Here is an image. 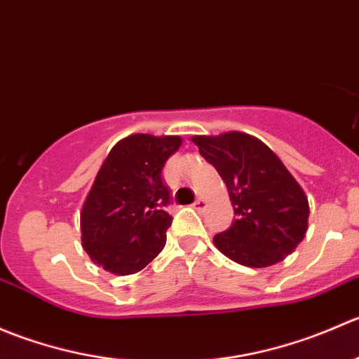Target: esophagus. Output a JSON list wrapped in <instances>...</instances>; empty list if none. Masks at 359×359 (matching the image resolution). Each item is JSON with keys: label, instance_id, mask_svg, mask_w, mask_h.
<instances>
[{"label": "esophagus", "instance_id": "esophagus-1", "mask_svg": "<svg viewBox=\"0 0 359 359\" xmlns=\"http://www.w3.org/2000/svg\"><path fill=\"white\" fill-rule=\"evenodd\" d=\"M194 210H198V212H201V210H205L206 206H208V201L205 200V198H198L196 201H194Z\"/></svg>", "mask_w": 359, "mask_h": 359}]
</instances>
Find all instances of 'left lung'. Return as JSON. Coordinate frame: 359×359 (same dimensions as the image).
I'll use <instances>...</instances> for the list:
<instances>
[{
  "instance_id": "left-lung-1",
  "label": "left lung",
  "mask_w": 359,
  "mask_h": 359,
  "mask_svg": "<svg viewBox=\"0 0 359 359\" xmlns=\"http://www.w3.org/2000/svg\"><path fill=\"white\" fill-rule=\"evenodd\" d=\"M226 182L238 219L213 243L247 267H269L290 255L307 233L309 201L280 158L243 132L191 137Z\"/></svg>"
}]
</instances>
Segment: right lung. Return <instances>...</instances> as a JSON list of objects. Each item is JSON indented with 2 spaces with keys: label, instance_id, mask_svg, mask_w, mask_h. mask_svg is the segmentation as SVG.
Wrapping results in <instances>:
<instances>
[{
  "label": "right lung",
  "instance_id": "right-lung-1",
  "mask_svg": "<svg viewBox=\"0 0 359 359\" xmlns=\"http://www.w3.org/2000/svg\"><path fill=\"white\" fill-rule=\"evenodd\" d=\"M180 146L179 135L133 133L109 151L79 212L83 248L97 266L139 273L165 247L172 217L161 170Z\"/></svg>",
  "mask_w": 359,
  "mask_h": 359
}]
</instances>
